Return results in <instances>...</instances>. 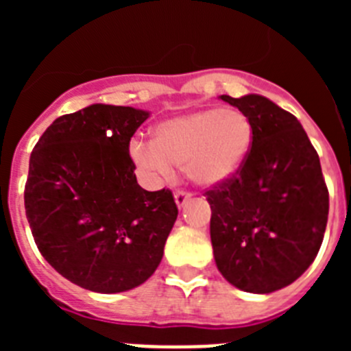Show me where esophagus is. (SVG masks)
Wrapping results in <instances>:
<instances>
[{
    "mask_svg": "<svg viewBox=\"0 0 351 351\" xmlns=\"http://www.w3.org/2000/svg\"><path fill=\"white\" fill-rule=\"evenodd\" d=\"M173 200H176V206L181 209V207H184L186 204L191 200V193H188V191H176V195H173Z\"/></svg>",
    "mask_w": 351,
    "mask_h": 351,
    "instance_id": "34e87169",
    "label": "esophagus"
}]
</instances>
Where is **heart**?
Returning a JSON list of instances; mask_svg holds the SVG:
<instances>
[{"instance_id": "b5f03b06", "label": "heart", "mask_w": 351, "mask_h": 351, "mask_svg": "<svg viewBox=\"0 0 351 351\" xmlns=\"http://www.w3.org/2000/svg\"><path fill=\"white\" fill-rule=\"evenodd\" d=\"M253 145V126L237 108H200L161 121L154 141L133 138L130 158L149 181H170L176 167L198 186L234 178Z\"/></svg>"}]
</instances>
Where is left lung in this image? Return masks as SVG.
<instances>
[{
	"instance_id": "1",
	"label": "left lung",
	"mask_w": 351,
	"mask_h": 351,
	"mask_svg": "<svg viewBox=\"0 0 351 351\" xmlns=\"http://www.w3.org/2000/svg\"><path fill=\"white\" fill-rule=\"evenodd\" d=\"M253 126L234 178L207 191L216 267L235 288L271 293L308 271L324 241L328 191L302 125L265 96H219Z\"/></svg>"
}]
</instances>
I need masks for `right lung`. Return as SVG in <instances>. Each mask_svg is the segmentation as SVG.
Returning <instances> with one entry per match:
<instances>
[{
	"instance_id": "obj_1",
	"label": "right lung",
	"mask_w": 351,
	"mask_h": 351,
	"mask_svg": "<svg viewBox=\"0 0 351 351\" xmlns=\"http://www.w3.org/2000/svg\"><path fill=\"white\" fill-rule=\"evenodd\" d=\"M147 110L93 104L61 116L29 158L24 207L40 253L71 283L132 290L154 274L178 219L169 190L145 191L130 138Z\"/></svg>"
}]
</instances>
